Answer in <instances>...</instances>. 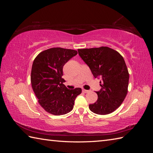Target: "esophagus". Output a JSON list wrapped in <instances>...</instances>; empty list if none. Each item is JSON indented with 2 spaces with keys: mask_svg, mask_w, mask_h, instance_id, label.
Listing matches in <instances>:
<instances>
[{
  "mask_svg": "<svg viewBox=\"0 0 153 153\" xmlns=\"http://www.w3.org/2000/svg\"><path fill=\"white\" fill-rule=\"evenodd\" d=\"M82 91L84 92H85V93H87V92H89V90H85V89H83Z\"/></svg>",
  "mask_w": 153,
  "mask_h": 153,
  "instance_id": "obj_1",
  "label": "esophagus"
}]
</instances>
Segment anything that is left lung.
<instances>
[{
    "label": "left lung",
    "instance_id": "obj_1",
    "mask_svg": "<svg viewBox=\"0 0 153 153\" xmlns=\"http://www.w3.org/2000/svg\"><path fill=\"white\" fill-rule=\"evenodd\" d=\"M78 54L95 78H101V89L96 92L98 100L90 104L96 114L113 112L121 106L128 93L129 73L122 55L107 47L78 49Z\"/></svg>",
    "mask_w": 153,
    "mask_h": 153
}]
</instances>
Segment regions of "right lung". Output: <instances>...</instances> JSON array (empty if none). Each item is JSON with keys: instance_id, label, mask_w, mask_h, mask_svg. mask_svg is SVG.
I'll return each instance as SVG.
<instances>
[{"instance_id": "add662e5", "label": "right lung", "mask_w": 153, "mask_h": 153, "mask_svg": "<svg viewBox=\"0 0 153 153\" xmlns=\"http://www.w3.org/2000/svg\"><path fill=\"white\" fill-rule=\"evenodd\" d=\"M78 53L76 50L52 48L39 53L32 64L30 81L39 105L55 115L66 114L73 108L81 88L68 89L63 84V66Z\"/></svg>"}]
</instances>
